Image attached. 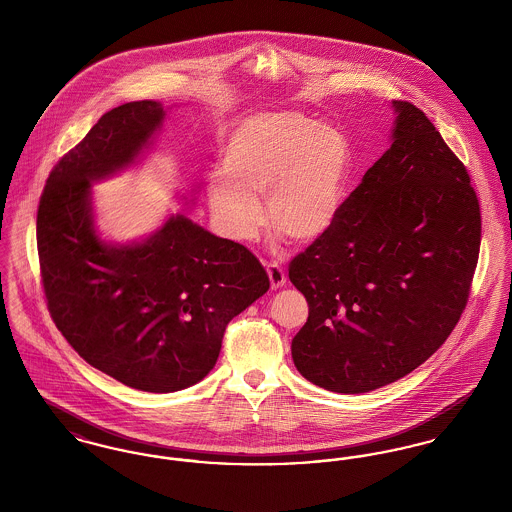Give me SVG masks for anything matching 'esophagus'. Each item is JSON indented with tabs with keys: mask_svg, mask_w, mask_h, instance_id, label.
Returning a JSON list of instances; mask_svg holds the SVG:
<instances>
[{
	"mask_svg": "<svg viewBox=\"0 0 512 512\" xmlns=\"http://www.w3.org/2000/svg\"><path fill=\"white\" fill-rule=\"evenodd\" d=\"M268 278H270V286L272 290H278L282 286H286V272L278 267L276 263H268L267 265Z\"/></svg>",
	"mask_w": 512,
	"mask_h": 512,
	"instance_id": "obj_1",
	"label": "esophagus"
}]
</instances>
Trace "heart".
<instances>
[{"instance_id": "b5f03b06", "label": "heart", "mask_w": 512, "mask_h": 512, "mask_svg": "<svg viewBox=\"0 0 512 512\" xmlns=\"http://www.w3.org/2000/svg\"><path fill=\"white\" fill-rule=\"evenodd\" d=\"M351 147L340 128L293 113H259L240 122L222 149V172L207 180V201L220 230L253 240L265 213L293 244L322 238L338 219Z\"/></svg>"}]
</instances>
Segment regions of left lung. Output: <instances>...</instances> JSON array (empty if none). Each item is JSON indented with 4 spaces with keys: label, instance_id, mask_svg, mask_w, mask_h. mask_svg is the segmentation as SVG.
Listing matches in <instances>:
<instances>
[{
    "label": "left lung",
    "instance_id": "1",
    "mask_svg": "<svg viewBox=\"0 0 512 512\" xmlns=\"http://www.w3.org/2000/svg\"><path fill=\"white\" fill-rule=\"evenodd\" d=\"M393 109L390 149L290 263L309 303L293 363L336 393L388 386L430 359L463 315L478 263L482 217L466 167L413 103Z\"/></svg>",
    "mask_w": 512,
    "mask_h": 512
}]
</instances>
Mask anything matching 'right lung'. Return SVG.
<instances>
[{"label": "right lung", "mask_w": 512, "mask_h": 512, "mask_svg": "<svg viewBox=\"0 0 512 512\" xmlns=\"http://www.w3.org/2000/svg\"><path fill=\"white\" fill-rule=\"evenodd\" d=\"M163 117V105L149 99L105 113L53 167L36 219L55 326L88 365L151 393L203 380L219 359L226 324L270 286L247 247L184 215L144 242L99 238L92 182L132 165Z\"/></svg>", "instance_id": "1"}]
</instances>
